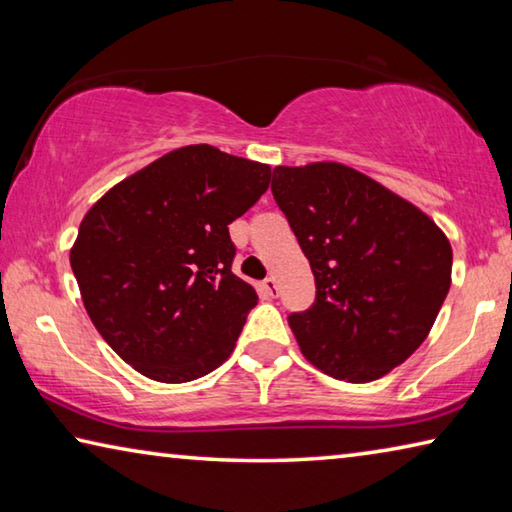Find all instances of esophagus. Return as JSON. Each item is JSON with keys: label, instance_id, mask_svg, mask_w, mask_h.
<instances>
[{"label": "esophagus", "instance_id": "34e87169", "mask_svg": "<svg viewBox=\"0 0 512 512\" xmlns=\"http://www.w3.org/2000/svg\"><path fill=\"white\" fill-rule=\"evenodd\" d=\"M262 291H264L266 298H275L277 291H280V289H277V282L273 280V277H266V280L262 282Z\"/></svg>", "mask_w": 512, "mask_h": 512}]
</instances>
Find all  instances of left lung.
Listing matches in <instances>:
<instances>
[{
	"label": "left lung",
	"instance_id": "obj_1",
	"mask_svg": "<svg viewBox=\"0 0 512 512\" xmlns=\"http://www.w3.org/2000/svg\"><path fill=\"white\" fill-rule=\"evenodd\" d=\"M271 192L316 280L289 316L305 357L334 379L384 377L420 348L452 284V246L413 203L352 167H275Z\"/></svg>",
	"mask_w": 512,
	"mask_h": 512
}]
</instances>
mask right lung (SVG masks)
I'll list each match as a JSON object with an SVG mask.
<instances>
[{
  "instance_id": "add662e5",
  "label": "right lung",
  "mask_w": 512,
  "mask_h": 512,
  "mask_svg": "<svg viewBox=\"0 0 512 512\" xmlns=\"http://www.w3.org/2000/svg\"><path fill=\"white\" fill-rule=\"evenodd\" d=\"M268 183V164L192 144L121 180L83 216L69 262L85 311L144 377L183 384L235 350L257 293L232 273L228 225Z\"/></svg>"
}]
</instances>
